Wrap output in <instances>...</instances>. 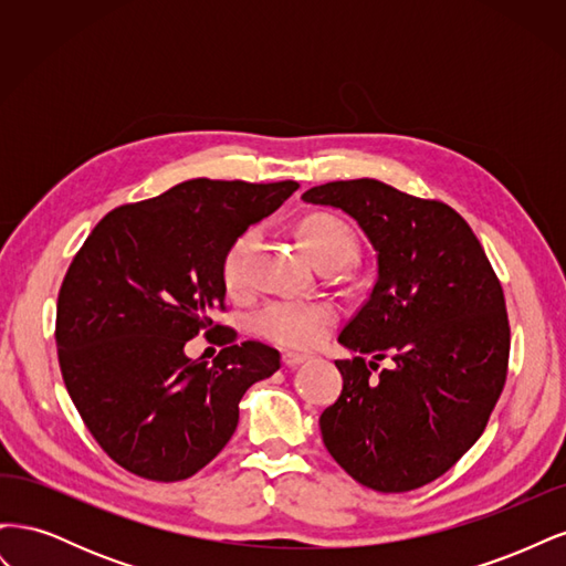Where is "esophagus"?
Here are the masks:
<instances>
[{"mask_svg":"<svg viewBox=\"0 0 566 566\" xmlns=\"http://www.w3.org/2000/svg\"><path fill=\"white\" fill-rule=\"evenodd\" d=\"M306 354H297V352H285L283 354V366H287V368H295V366H300V364H304L306 361Z\"/></svg>","mask_w":566,"mask_h":566,"instance_id":"34e87169","label":"esophagus"}]
</instances>
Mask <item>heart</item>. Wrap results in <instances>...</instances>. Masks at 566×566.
Returning a JSON list of instances; mask_svg holds the SVG:
<instances>
[{
	"instance_id": "heart-1",
	"label": "heart",
	"mask_w": 566,
	"mask_h": 566,
	"mask_svg": "<svg viewBox=\"0 0 566 566\" xmlns=\"http://www.w3.org/2000/svg\"><path fill=\"white\" fill-rule=\"evenodd\" d=\"M300 241L316 266L347 264L356 252V235L347 221L333 214H310L300 224ZM256 245V231L250 229L231 243L221 262V281L229 290L248 285L250 256ZM337 312L323 300H271L252 316L254 331L290 349H312L331 335Z\"/></svg>"
}]
</instances>
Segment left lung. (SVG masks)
Instances as JSON below:
<instances>
[{
    "label": "left lung",
    "mask_w": 566,
    "mask_h": 566,
    "mask_svg": "<svg viewBox=\"0 0 566 566\" xmlns=\"http://www.w3.org/2000/svg\"><path fill=\"white\" fill-rule=\"evenodd\" d=\"M304 202L347 212L378 254V279L339 333V399L321 434L358 484L403 493L434 482L482 437L510 356L505 297L453 208L375 179L314 186ZM366 355H373L370 363ZM395 366L369 378L377 361Z\"/></svg>",
    "instance_id": "left-lung-1"
}]
</instances>
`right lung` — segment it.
<instances>
[{
  "mask_svg": "<svg viewBox=\"0 0 566 566\" xmlns=\"http://www.w3.org/2000/svg\"><path fill=\"white\" fill-rule=\"evenodd\" d=\"M297 188L184 181L108 212L75 254L56 304L59 364L77 413L119 468L153 482L193 476L233 437L248 387L281 368L276 349L235 345L212 314L227 310L231 243ZM202 329L226 345L212 367L182 352Z\"/></svg>",
  "mask_w": 566,
  "mask_h": 566,
  "instance_id": "obj_1",
  "label": "right lung"
}]
</instances>
